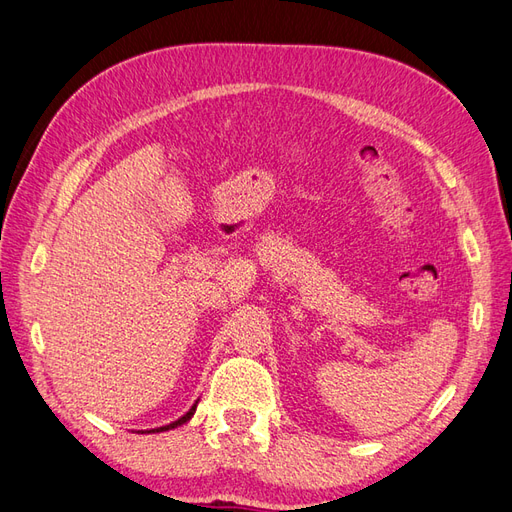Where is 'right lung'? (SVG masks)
I'll list each match as a JSON object with an SVG mask.
<instances>
[{
	"label": "right lung",
	"mask_w": 512,
	"mask_h": 512,
	"mask_svg": "<svg viewBox=\"0 0 512 512\" xmlns=\"http://www.w3.org/2000/svg\"><path fill=\"white\" fill-rule=\"evenodd\" d=\"M194 411H196V404L192 406V409L186 413V415H183V417H179L177 419V422H173V424H168V426H162V428H153V430H147V432H162V430H170V428H177V426H181V424H186L188 422V419L194 415Z\"/></svg>",
	"instance_id": "obj_1"
}]
</instances>
